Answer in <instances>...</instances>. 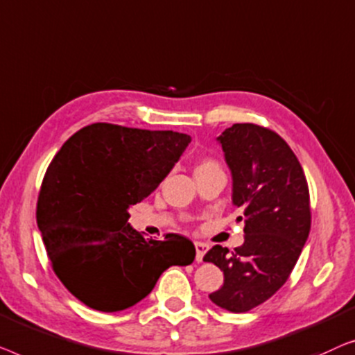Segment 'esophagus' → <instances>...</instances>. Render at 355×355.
I'll return each mask as SVG.
<instances>
[{"instance_id": "obj_1", "label": "esophagus", "mask_w": 355, "mask_h": 355, "mask_svg": "<svg viewBox=\"0 0 355 355\" xmlns=\"http://www.w3.org/2000/svg\"><path fill=\"white\" fill-rule=\"evenodd\" d=\"M194 248H196V262H202V259H204V254L207 252L209 246H207L206 243L196 241V243H194Z\"/></svg>"}]
</instances>
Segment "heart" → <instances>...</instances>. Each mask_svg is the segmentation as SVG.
I'll return each mask as SVG.
<instances>
[{
    "label": "heart",
    "instance_id": "heart-1",
    "mask_svg": "<svg viewBox=\"0 0 355 355\" xmlns=\"http://www.w3.org/2000/svg\"><path fill=\"white\" fill-rule=\"evenodd\" d=\"M211 168H220L218 162L212 157H204L196 164V173L202 172V171H211Z\"/></svg>",
    "mask_w": 355,
    "mask_h": 355
}]
</instances>
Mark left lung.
Returning <instances> with one entry per match:
<instances>
[{
    "instance_id": "left-lung-1",
    "label": "left lung",
    "mask_w": 355,
    "mask_h": 355,
    "mask_svg": "<svg viewBox=\"0 0 355 355\" xmlns=\"http://www.w3.org/2000/svg\"><path fill=\"white\" fill-rule=\"evenodd\" d=\"M218 141L233 175L244 243L233 251L217 244L204 261L225 277L211 301L239 313L270 299L291 275L311 232V196L296 154L273 130L234 123Z\"/></svg>"
}]
</instances>
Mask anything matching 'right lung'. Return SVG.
Returning a JSON list of instances; mask_svg holds the SVG:
<instances>
[{"instance_id": "obj_1", "label": "right lung", "mask_w": 355, "mask_h": 355, "mask_svg": "<svg viewBox=\"0 0 355 355\" xmlns=\"http://www.w3.org/2000/svg\"><path fill=\"white\" fill-rule=\"evenodd\" d=\"M191 137L98 122L73 133L44 173L37 223L51 267L85 306L119 312L146 297L171 266H189L194 244L177 233L146 239L128 207L167 177Z\"/></svg>"}]
</instances>
